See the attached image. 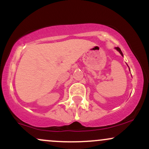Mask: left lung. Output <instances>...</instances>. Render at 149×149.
<instances>
[{
  "label": "left lung",
  "instance_id": "8db88e82",
  "mask_svg": "<svg viewBox=\"0 0 149 149\" xmlns=\"http://www.w3.org/2000/svg\"><path fill=\"white\" fill-rule=\"evenodd\" d=\"M116 48V49H117V50H118V51H119V52H120V54H121V55H122V56H123V53H122L121 50H120V48L117 47V48Z\"/></svg>",
  "mask_w": 149,
  "mask_h": 149
}]
</instances>
